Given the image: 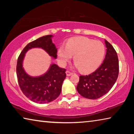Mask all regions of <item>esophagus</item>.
Listing matches in <instances>:
<instances>
[{"label":"esophagus","instance_id":"1","mask_svg":"<svg viewBox=\"0 0 134 134\" xmlns=\"http://www.w3.org/2000/svg\"><path fill=\"white\" fill-rule=\"evenodd\" d=\"M72 72H70L69 71H66V75H67V76H70L71 75H72Z\"/></svg>","mask_w":134,"mask_h":134}]
</instances>
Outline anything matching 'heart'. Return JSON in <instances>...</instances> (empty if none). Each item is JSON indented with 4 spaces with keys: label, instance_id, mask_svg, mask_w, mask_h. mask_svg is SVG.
Here are the masks:
<instances>
[{
    "label": "heart",
    "instance_id": "heart-1",
    "mask_svg": "<svg viewBox=\"0 0 134 134\" xmlns=\"http://www.w3.org/2000/svg\"><path fill=\"white\" fill-rule=\"evenodd\" d=\"M105 47L99 41L84 37L71 38L67 41L65 46L62 45L58 49V62L64 66L74 55L76 67L81 71H94L100 65L105 55Z\"/></svg>",
    "mask_w": 134,
    "mask_h": 134
}]
</instances>
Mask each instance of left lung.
Masks as SVG:
<instances>
[{
    "instance_id": "left-lung-1",
    "label": "left lung",
    "mask_w": 134,
    "mask_h": 134,
    "mask_svg": "<svg viewBox=\"0 0 134 134\" xmlns=\"http://www.w3.org/2000/svg\"><path fill=\"white\" fill-rule=\"evenodd\" d=\"M106 47L105 58L96 71L89 75L80 76L77 90L81 96L96 99L111 89L118 77L119 61L112 45L105 40Z\"/></svg>"
}]
</instances>
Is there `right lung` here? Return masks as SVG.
I'll list each match as a JSON object with an SVG mask.
<instances>
[{"label":"right lung","mask_w":134,"mask_h":134,"mask_svg":"<svg viewBox=\"0 0 134 134\" xmlns=\"http://www.w3.org/2000/svg\"><path fill=\"white\" fill-rule=\"evenodd\" d=\"M53 37L52 35L43 36L29 43L18 58L16 74L19 87L23 93L35 103H47L57 98L66 77L65 70L55 64H51L46 72L37 77L29 76L23 67L25 54L32 48H42L52 58H57V48L52 41Z\"/></svg>","instance_id":"right-lung-1"}]
</instances>
